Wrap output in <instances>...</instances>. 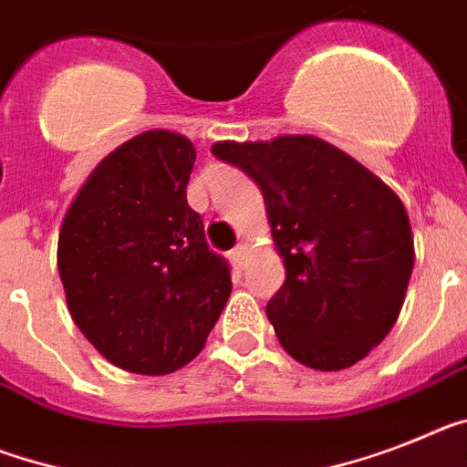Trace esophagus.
<instances>
[{"label": "esophagus", "mask_w": 467, "mask_h": 467, "mask_svg": "<svg viewBox=\"0 0 467 467\" xmlns=\"http://www.w3.org/2000/svg\"><path fill=\"white\" fill-rule=\"evenodd\" d=\"M230 261H233L234 265H237V268H242V265L246 264V244H237L233 249V252H230Z\"/></svg>", "instance_id": "obj_1"}]
</instances>
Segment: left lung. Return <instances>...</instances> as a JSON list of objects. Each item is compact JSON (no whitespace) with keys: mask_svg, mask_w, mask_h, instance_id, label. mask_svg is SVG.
Masks as SVG:
<instances>
[{"mask_svg":"<svg viewBox=\"0 0 467 467\" xmlns=\"http://www.w3.org/2000/svg\"><path fill=\"white\" fill-rule=\"evenodd\" d=\"M261 187L285 285L265 316L282 348L313 370L366 358L401 313L415 249L406 206L366 166L313 135L215 142Z\"/></svg>","mask_w":467,"mask_h":467,"instance_id":"1","label":"left lung"}]
</instances>
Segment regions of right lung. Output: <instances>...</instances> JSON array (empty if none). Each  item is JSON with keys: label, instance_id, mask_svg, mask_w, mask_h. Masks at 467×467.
<instances>
[{"label": "right lung", "instance_id": "add662e5", "mask_svg": "<svg viewBox=\"0 0 467 467\" xmlns=\"http://www.w3.org/2000/svg\"><path fill=\"white\" fill-rule=\"evenodd\" d=\"M194 144L147 130L97 163L58 230L70 318L109 363L168 375L206 344L233 292L187 203Z\"/></svg>", "mask_w": 467, "mask_h": 467}]
</instances>
